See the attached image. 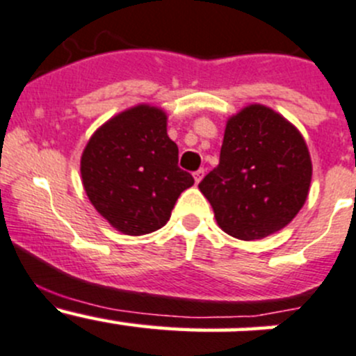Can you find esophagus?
Masks as SVG:
<instances>
[{
	"label": "esophagus",
	"mask_w": 356,
	"mask_h": 356,
	"mask_svg": "<svg viewBox=\"0 0 356 356\" xmlns=\"http://www.w3.org/2000/svg\"><path fill=\"white\" fill-rule=\"evenodd\" d=\"M202 177H204V170H197L195 173H193V179H195V183H200Z\"/></svg>",
	"instance_id": "34e87169"
}]
</instances>
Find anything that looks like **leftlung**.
Returning a JSON list of instances; mask_svg holds the SVG:
<instances>
[{"instance_id":"obj_1","label":"left lung","mask_w":356,"mask_h":356,"mask_svg":"<svg viewBox=\"0 0 356 356\" xmlns=\"http://www.w3.org/2000/svg\"><path fill=\"white\" fill-rule=\"evenodd\" d=\"M312 159L296 126L252 104L227 122L220 164L199 183L218 225L258 241L293 221L308 197Z\"/></svg>"}]
</instances>
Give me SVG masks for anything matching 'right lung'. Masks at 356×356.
Returning <instances> with one entry per match:
<instances>
[{"label":"right lung","mask_w":356,"mask_h":356,"mask_svg":"<svg viewBox=\"0 0 356 356\" xmlns=\"http://www.w3.org/2000/svg\"><path fill=\"white\" fill-rule=\"evenodd\" d=\"M166 112L136 105L102 124L81 156V178L95 209L126 235L168 223L179 193L193 185L178 168Z\"/></svg>","instance_id":"obj_1"}]
</instances>
